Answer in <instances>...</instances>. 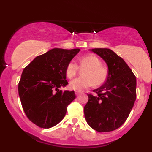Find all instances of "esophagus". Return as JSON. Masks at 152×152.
<instances>
[{"label":"esophagus","instance_id":"1","mask_svg":"<svg viewBox=\"0 0 152 152\" xmlns=\"http://www.w3.org/2000/svg\"><path fill=\"white\" fill-rule=\"evenodd\" d=\"M80 92H79V91H75V95H77H77H79L80 94Z\"/></svg>","mask_w":152,"mask_h":152}]
</instances>
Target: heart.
I'll use <instances>...</instances> for the list:
<instances>
[{"instance_id":"1","label":"heart","mask_w":152,"mask_h":152,"mask_svg":"<svg viewBox=\"0 0 152 152\" xmlns=\"http://www.w3.org/2000/svg\"><path fill=\"white\" fill-rule=\"evenodd\" d=\"M79 67L73 61H70L66 68V74L68 77L72 78L78 72L79 68L83 70L82 77H77L70 81L69 88L75 91H84L88 87L102 84L107 80L108 69L102 65L100 59L95 55H85L79 60Z\"/></svg>"}]
</instances>
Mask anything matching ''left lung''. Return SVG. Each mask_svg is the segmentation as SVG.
Returning a JSON list of instances; mask_svg holds the SVG:
<instances>
[{
	"label": "left lung",
	"mask_w": 152,
	"mask_h": 152,
	"mask_svg": "<svg viewBox=\"0 0 152 152\" xmlns=\"http://www.w3.org/2000/svg\"><path fill=\"white\" fill-rule=\"evenodd\" d=\"M104 60L108 77L104 84L88 93L84 116L98 132L117 129L127 119L136 99V78L122 57L108 48L91 50Z\"/></svg>",
	"instance_id": "left-lung-1"
}]
</instances>
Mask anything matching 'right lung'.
Here are the masks:
<instances>
[{
  "mask_svg": "<svg viewBox=\"0 0 152 152\" xmlns=\"http://www.w3.org/2000/svg\"><path fill=\"white\" fill-rule=\"evenodd\" d=\"M80 50L52 49L24 68L18 94L26 116L39 127L49 129L61 122L67 107L75 99L74 91H62L59 88L68 84L66 66Z\"/></svg>",
  "mask_w": 152,
  "mask_h": 152,
  "instance_id": "obj_1",
  "label": "right lung"
}]
</instances>
